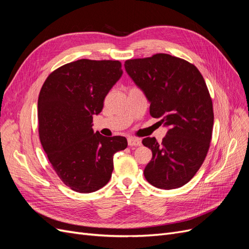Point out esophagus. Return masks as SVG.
I'll return each instance as SVG.
<instances>
[{"label": "esophagus", "mask_w": 249, "mask_h": 249, "mask_svg": "<svg viewBox=\"0 0 249 249\" xmlns=\"http://www.w3.org/2000/svg\"><path fill=\"white\" fill-rule=\"evenodd\" d=\"M127 143H129L130 146H139V145H141V139L130 137V138H127Z\"/></svg>", "instance_id": "obj_1"}]
</instances>
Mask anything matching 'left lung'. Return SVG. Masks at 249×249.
Here are the masks:
<instances>
[{"instance_id": "1", "label": "left lung", "mask_w": 249, "mask_h": 249, "mask_svg": "<svg viewBox=\"0 0 249 249\" xmlns=\"http://www.w3.org/2000/svg\"><path fill=\"white\" fill-rule=\"evenodd\" d=\"M124 67L150 102V115L169 127L161 143L142 140L153 153L144 177L160 189L182 187L200 168L212 139L213 103L205 79L194 64L162 53L126 60Z\"/></svg>"}]
</instances>
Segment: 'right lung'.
I'll use <instances>...</instances> for the list:
<instances>
[{"label": "right lung", "instance_id": "right-lung-1", "mask_svg": "<svg viewBox=\"0 0 249 249\" xmlns=\"http://www.w3.org/2000/svg\"><path fill=\"white\" fill-rule=\"evenodd\" d=\"M122 74L117 60L80 59L52 71L40 89L41 145L59 178L73 191L90 193L106 185L113 156L127 146L124 137H105L91 127Z\"/></svg>", "mask_w": 249, "mask_h": 249}]
</instances>
